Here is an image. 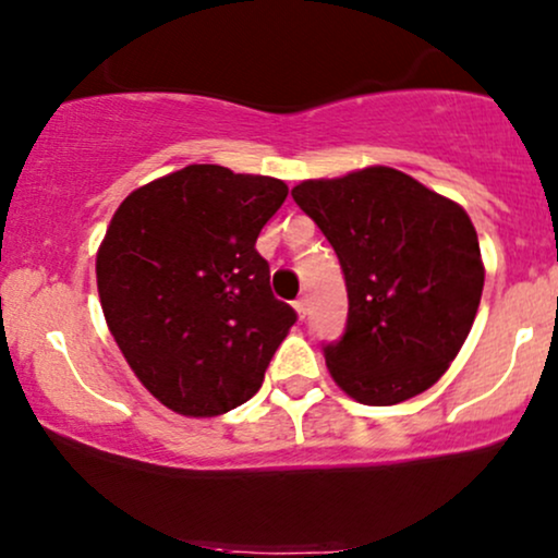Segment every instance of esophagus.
I'll return each instance as SVG.
<instances>
[{
	"label": "esophagus",
	"mask_w": 558,
	"mask_h": 558,
	"mask_svg": "<svg viewBox=\"0 0 558 558\" xmlns=\"http://www.w3.org/2000/svg\"><path fill=\"white\" fill-rule=\"evenodd\" d=\"M293 306H296L299 317H301V319H304V317H306V310H310V301H306V296H301V299H296V301H293Z\"/></svg>",
	"instance_id": "obj_1"
}]
</instances>
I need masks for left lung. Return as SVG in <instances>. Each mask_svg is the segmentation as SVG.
<instances>
[{"instance_id": "8db88e82", "label": "left lung", "mask_w": 558, "mask_h": 558, "mask_svg": "<svg viewBox=\"0 0 558 558\" xmlns=\"http://www.w3.org/2000/svg\"><path fill=\"white\" fill-rule=\"evenodd\" d=\"M341 262L349 317L323 343L351 399L390 407L446 373L475 323L485 270L459 204L393 168H367L291 191Z\"/></svg>"}]
</instances>
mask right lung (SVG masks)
Here are the masks:
<instances>
[{
  "label": "right lung",
  "instance_id": "1",
  "mask_svg": "<svg viewBox=\"0 0 558 558\" xmlns=\"http://www.w3.org/2000/svg\"><path fill=\"white\" fill-rule=\"evenodd\" d=\"M288 185L189 165L133 191L96 254L101 310L133 373L172 412L215 417L257 393L296 310L257 235Z\"/></svg>",
  "mask_w": 558,
  "mask_h": 558
}]
</instances>
